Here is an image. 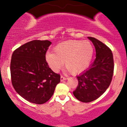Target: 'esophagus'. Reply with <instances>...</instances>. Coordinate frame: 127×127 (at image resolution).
Here are the masks:
<instances>
[{
	"label": "esophagus",
	"mask_w": 127,
	"mask_h": 127,
	"mask_svg": "<svg viewBox=\"0 0 127 127\" xmlns=\"http://www.w3.org/2000/svg\"><path fill=\"white\" fill-rule=\"evenodd\" d=\"M67 77H65L62 76V75H61V78H60V80H61V82L63 81V80H67Z\"/></svg>",
	"instance_id": "esophagus-1"
}]
</instances>
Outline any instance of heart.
Instances as JSON below:
<instances>
[{"instance_id":"heart-1","label":"heart","mask_w":127,"mask_h":127,"mask_svg":"<svg viewBox=\"0 0 127 127\" xmlns=\"http://www.w3.org/2000/svg\"><path fill=\"white\" fill-rule=\"evenodd\" d=\"M55 53L47 52L46 61L54 72H58L63 66L72 74L82 72L88 67L93 55V48L88 41L70 40L58 44Z\"/></svg>"}]
</instances>
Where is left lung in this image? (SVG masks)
Returning <instances> with one entry per match:
<instances>
[{
    "label": "left lung",
    "mask_w": 127,
    "mask_h": 127,
    "mask_svg": "<svg viewBox=\"0 0 127 127\" xmlns=\"http://www.w3.org/2000/svg\"><path fill=\"white\" fill-rule=\"evenodd\" d=\"M96 50V58L88 69L77 77L78 86L73 92L80 101L89 103L99 98L110 85L114 73L112 51L103 42L92 37Z\"/></svg>",
    "instance_id": "left-lung-1"
}]
</instances>
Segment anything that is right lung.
Here are the masks:
<instances>
[{"instance_id": "right-lung-1", "label": "right lung", "mask_w": 127, "mask_h": 127, "mask_svg": "<svg viewBox=\"0 0 127 127\" xmlns=\"http://www.w3.org/2000/svg\"><path fill=\"white\" fill-rule=\"evenodd\" d=\"M52 42L34 40L15 50L10 63L11 83L26 100L42 104L48 101L60 82V74L49 67L45 54Z\"/></svg>"}]
</instances>
